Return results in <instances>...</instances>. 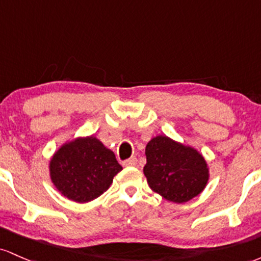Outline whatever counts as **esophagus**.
<instances>
[{
	"label": "esophagus",
	"mask_w": 261,
	"mask_h": 261,
	"mask_svg": "<svg viewBox=\"0 0 261 261\" xmlns=\"http://www.w3.org/2000/svg\"><path fill=\"white\" fill-rule=\"evenodd\" d=\"M136 165H137V158L136 156H132L130 159L123 162V166H136Z\"/></svg>",
	"instance_id": "obj_1"
}]
</instances>
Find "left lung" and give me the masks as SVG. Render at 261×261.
Listing matches in <instances>:
<instances>
[{"label": "left lung", "mask_w": 261, "mask_h": 261, "mask_svg": "<svg viewBox=\"0 0 261 261\" xmlns=\"http://www.w3.org/2000/svg\"><path fill=\"white\" fill-rule=\"evenodd\" d=\"M145 155L143 171L149 187L166 201L185 203L207 186L208 164L197 149L156 136L146 144Z\"/></svg>", "instance_id": "obj_1"}]
</instances>
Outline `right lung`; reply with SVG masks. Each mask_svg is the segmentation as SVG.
Returning a JSON list of instances; mask_svg holds the SVG:
<instances>
[{
	"instance_id": "1",
	"label": "right lung",
	"mask_w": 261,
	"mask_h": 261,
	"mask_svg": "<svg viewBox=\"0 0 261 261\" xmlns=\"http://www.w3.org/2000/svg\"><path fill=\"white\" fill-rule=\"evenodd\" d=\"M121 170L115 153L92 136L64 143L49 162L53 185L64 197L77 203L106 192Z\"/></svg>"
}]
</instances>
